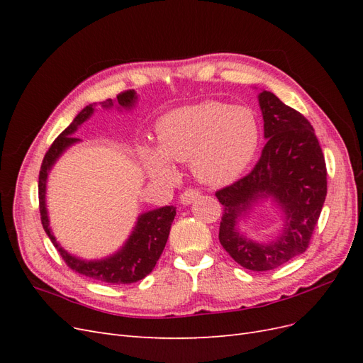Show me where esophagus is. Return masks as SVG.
Masks as SVG:
<instances>
[{
	"mask_svg": "<svg viewBox=\"0 0 363 363\" xmlns=\"http://www.w3.org/2000/svg\"><path fill=\"white\" fill-rule=\"evenodd\" d=\"M200 195H201V192H200L199 189H194V188L186 189V191L180 195V201H182V204H191L192 201H195L196 199H199Z\"/></svg>",
	"mask_w": 363,
	"mask_h": 363,
	"instance_id": "1",
	"label": "esophagus"
}]
</instances>
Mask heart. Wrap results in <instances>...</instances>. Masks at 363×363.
<instances>
[{"label":"heart","mask_w":363,"mask_h":363,"mask_svg":"<svg viewBox=\"0 0 363 363\" xmlns=\"http://www.w3.org/2000/svg\"><path fill=\"white\" fill-rule=\"evenodd\" d=\"M159 148L140 156L156 177H172L169 160L191 162L196 179L219 186L233 182L256 155L259 123L245 106L206 101L164 115L157 125Z\"/></svg>","instance_id":"obj_1"}]
</instances>
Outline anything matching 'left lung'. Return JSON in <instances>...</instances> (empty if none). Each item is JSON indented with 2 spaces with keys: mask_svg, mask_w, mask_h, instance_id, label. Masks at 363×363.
Here are the masks:
<instances>
[{
  "mask_svg": "<svg viewBox=\"0 0 363 363\" xmlns=\"http://www.w3.org/2000/svg\"><path fill=\"white\" fill-rule=\"evenodd\" d=\"M265 148L245 177L216 191L223 204L219 242L240 267L269 271L301 255L311 244L327 195V168L315 130L300 112L269 91L259 95ZM260 194H271L285 213L276 243H251L235 230L237 216Z\"/></svg>",
  "mask_w": 363,
  "mask_h": 363,
  "instance_id": "left-lung-1",
  "label": "left lung"
}]
</instances>
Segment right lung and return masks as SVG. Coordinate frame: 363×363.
<instances>
[{
    "label": "right lung",
    "instance_id": "1",
    "mask_svg": "<svg viewBox=\"0 0 363 363\" xmlns=\"http://www.w3.org/2000/svg\"><path fill=\"white\" fill-rule=\"evenodd\" d=\"M118 104L123 107L133 106L136 95L133 89H128L118 94ZM112 100H108L104 106H112ZM94 112L92 104L86 106L83 111L74 118L69 127L65 128L62 133L54 139L51 147L45 152V157L42 160V167L39 172V212H40V221L45 233L51 239L52 245L56 247L59 255L67 263L68 268L72 271L82 274L89 279L108 283V284H130L136 283L147 277L148 274L156 267V263L163 252L164 245L169 236L171 224L175 216V207L174 206H164L156 211L147 212L140 215L139 221L135 227V232L131 233L130 239L127 240L125 247L121 250L118 255L111 259L100 260V262H84L80 259H75L68 255L59 244L56 238L51 235L47 208H45V183L48 177V171L57 160L62 152L67 150L71 144L79 139L74 138L72 133L77 127L82 125L84 121L89 118Z\"/></svg>",
    "mask_w": 363,
    "mask_h": 363
}]
</instances>
